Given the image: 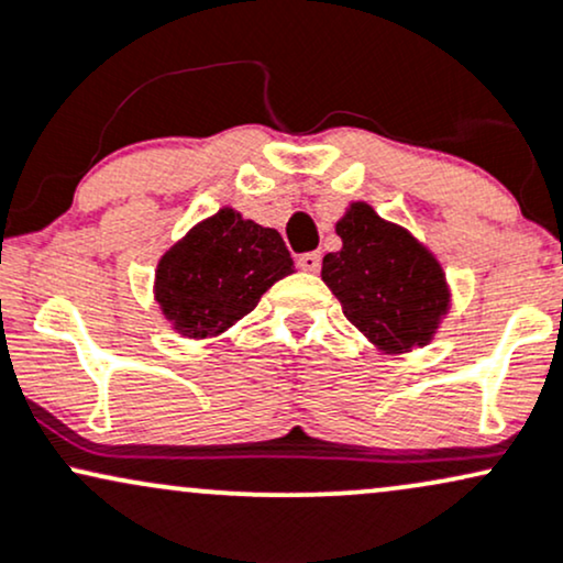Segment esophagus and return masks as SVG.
I'll return each instance as SVG.
<instances>
[{"instance_id": "1", "label": "esophagus", "mask_w": 563, "mask_h": 563, "mask_svg": "<svg viewBox=\"0 0 563 563\" xmlns=\"http://www.w3.org/2000/svg\"><path fill=\"white\" fill-rule=\"evenodd\" d=\"M297 266L302 271H310V274H316V271L321 268V253H302L297 257Z\"/></svg>"}]
</instances>
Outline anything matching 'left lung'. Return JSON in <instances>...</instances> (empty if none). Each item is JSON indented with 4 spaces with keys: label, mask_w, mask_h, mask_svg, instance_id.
<instances>
[{
    "label": "left lung",
    "mask_w": 563,
    "mask_h": 563,
    "mask_svg": "<svg viewBox=\"0 0 563 563\" xmlns=\"http://www.w3.org/2000/svg\"><path fill=\"white\" fill-rule=\"evenodd\" d=\"M336 234L342 250L323 257L321 279L345 319L389 353L427 345L448 310L445 274L432 253L363 202L350 205Z\"/></svg>",
    "instance_id": "8db88e82"
}]
</instances>
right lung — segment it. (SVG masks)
<instances>
[{"label": "right lung", "instance_id": "1", "mask_svg": "<svg viewBox=\"0 0 563 563\" xmlns=\"http://www.w3.org/2000/svg\"><path fill=\"white\" fill-rule=\"evenodd\" d=\"M292 271L279 231L223 208L163 255L155 300L174 329L202 340L227 332Z\"/></svg>", "mask_w": 563, "mask_h": 563}]
</instances>
